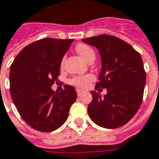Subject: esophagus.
Instances as JSON below:
<instances>
[{"label": "esophagus", "mask_w": 159, "mask_h": 159, "mask_svg": "<svg viewBox=\"0 0 159 159\" xmlns=\"http://www.w3.org/2000/svg\"><path fill=\"white\" fill-rule=\"evenodd\" d=\"M82 93H83V91H82V90L77 89V94H78V96H81V95H82Z\"/></svg>", "instance_id": "1"}]
</instances>
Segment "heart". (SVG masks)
I'll return each mask as SVG.
<instances>
[{
    "label": "heart",
    "instance_id": "1",
    "mask_svg": "<svg viewBox=\"0 0 159 159\" xmlns=\"http://www.w3.org/2000/svg\"><path fill=\"white\" fill-rule=\"evenodd\" d=\"M76 51L81 56V57L86 60L87 62H89L90 59H94L95 58V52L90 47L85 44H79L76 47ZM64 64V60L61 63V66H63ZM93 77L91 75H83V76H75L73 77L70 80V84L80 88V89H84L86 87L89 86V84L92 81Z\"/></svg>",
    "mask_w": 159,
    "mask_h": 159
}]
</instances>
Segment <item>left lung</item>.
<instances>
[{
	"label": "left lung",
	"instance_id": "1",
	"mask_svg": "<svg viewBox=\"0 0 159 159\" xmlns=\"http://www.w3.org/2000/svg\"><path fill=\"white\" fill-rule=\"evenodd\" d=\"M82 42L99 50L102 69L95 89H107L103 97L90 91L89 118L104 128L121 127L134 116L143 101L147 75L141 55L113 35L100 34L82 39Z\"/></svg>",
	"mask_w": 159,
	"mask_h": 159
}]
</instances>
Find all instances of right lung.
Instances as JSON below:
<instances>
[{"instance_id":"right-lung-1","label":"right lung","mask_w":159,"mask_h":159,"mask_svg":"<svg viewBox=\"0 0 159 159\" xmlns=\"http://www.w3.org/2000/svg\"><path fill=\"white\" fill-rule=\"evenodd\" d=\"M73 39L44 38L26 46L10 69L11 97L24 121L40 132L59 128L77 99L74 87L55 92L62 58Z\"/></svg>"}]
</instances>
